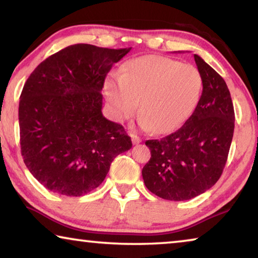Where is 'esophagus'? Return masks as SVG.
<instances>
[{"mask_svg":"<svg viewBox=\"0 0 258 258\" xmlns=\"http://www.w3.org/2000/svg\"><path fill=\"white\" fill-rule=\"evenodd\" d=\"M131 139H132V142L134 145H138V143L141 142V139H140L137 134H131Z\"/></svg>","mask_w":258,"mask_h":258,"instance_id":"obj_1","label":"esophagus"}]
</instances>
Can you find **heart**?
<instances>
[{"instance_id":"heart-1","label":"heart","mask_w":258,"mask_h":258,"mask_svg":"<svg viewBox=\"0 0 258 258\" xmlns=\"http://www.w3.org/2000/svg\"><path fill=\"white\" fill-rule=\"evenodd\" d=\"M202 87V76L192 64L143 55L120 69L118 81L108 78L104 92L117 119L130 118L138 108L142 127L164 134L187 119L197 106Z\"/></svg>"}]
</instances>
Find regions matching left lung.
Wrapping results in <instances>:
<instances>
[{"label": "left lung", "mask_w": 258, "mask_h": 258, "mask_svg": "<svg viewBox=\"0 0 258 258\" xmlns=\"http://www.w3.org/2000/svg\"><path fill=\"white\" fill-rule=\"evenodd\" d=\"M203 81L197 107L184 125L159 140H148L151 158L142 169L146 186L158 197L182 202L204 194L221 177L234 131L226 83L195 54Z\"/></svg>", "instance_id": "left-lung-1"}]
</instances>
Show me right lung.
<instances>
[{
	"instance_id": "add662e5",
	"label": "right lung",
	"mask_w": 258,
	"mask_h": 258,
	"mask_svg": "<svg viewBox=\"0 0 258 258\" xmlns=\"http://www.w3.org/2000/svg\"><path fill=\"white\" fill-rule=\"evenodd\" d=\"M128 49L74 44L50 55L25 83L19 101L24 163L47 190L80 197L103 182L132 148L120 124L102 115V87Z\"/></svg>"
}]
</instances>
